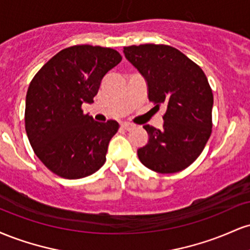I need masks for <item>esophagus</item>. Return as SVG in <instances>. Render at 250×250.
<instances>
[{"label": "esophagus", "instance_id": "1", "mask_svg": "<svg viewBox=\"0 0 250 250\" xmlns=\"http://www.w3.org/2000/svg\"><path fill=\"white\" fill-rule=\"evenodd\" d=\"M121 127L123 129H125V130H130L131 128H134V125L133 123H129V122H122Z\"/></svg>", "mask_w": 250, "mask_h": 250}]
</instances>
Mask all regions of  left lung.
<instances>
[{"instance_id":"8db88e82","label":"left lung","mask_w":250,"mask_h":250,"mask_svg":"<svg viewBox=\"0 0 250 250\" xmlns=\"http://www.w3.org/2000/svg\"><path fill=\"white\" fill-rule=\"evenodd\" d=\"M123 54L145 79L149 100L156 107L167 105L162 129L143 125L149 137L137 149L140 161L161 174L183 170L200 156L211 134L214 99L207 77L170 45H130Z\"/></svg>"}]
</instances>
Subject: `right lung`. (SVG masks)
<instances>
[{"label": "right lung", "instance_id": "right-lung-1", "mask_svg": "<svg viewBox=\"0 0 250 250\" xmlns=\"http://www.w3.org/2000/svg\"><path fill=\"white\" fill-rule=\"evenodd\" d=\"M121 60L110 48L74 45L51 57L30 82L25 131L36 156L59 176L82 179L104 163L119 123L97 122L81 105L94 102L103 77Z\"/></svg>", "mask_w": 250, "mask_h": 250}]
</instances>
